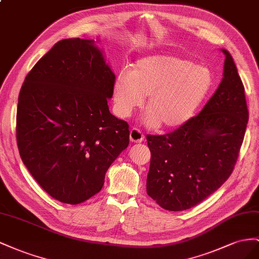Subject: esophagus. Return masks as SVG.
<instances>
[{"label":"esophagus","instance_id":"esophagus-1","mask_svg":"<svg viewBox=\"0 0 259 259\" xmlns=\"http://www.w3.org/2000/svg\"><path fill=\"white\" fill-rule=\"evenodd\" d=\"M144 140V136L142 135V132L140 131L137 128H134L130 130V141L134 143H141L143 142Z\"/></svg>","mask_w":259,"mask_h":259}]
</instances>
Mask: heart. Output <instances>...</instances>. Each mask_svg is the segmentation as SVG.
Listing matches in <instances>:
<instances>
[{"mask_svg": "<svg viewBox=\"0 0 259 259\" xmlns=\"http://www.w3.org/2000/svg\"><path fill=\"white\" fill-rule=\"evenodd\" d=\"M212 84V72L206 66L170 54L149 55L116 77L114 108L118 116L128 118L149 97L144 123L174 130L191 119Z\"/></svg>", "mask_w": 259, "mask_h": 259, "instance_id": "heart-1", "label": "heart"}]
</instances>
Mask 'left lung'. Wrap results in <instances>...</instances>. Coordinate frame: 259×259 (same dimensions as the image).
<instances>
[{
    "mask_svg": "<svg viewBox=\"0 0 259 259\" xmlns=\"http://www.w3.org/2000/svg\"><path fill=\"white\" fill-rule=\"evenodd\" d=\"M224 78L197 116L164 136H147L151 165L146 192L160 207L189 209L217 191L232 174L248 121L244 87L231 54Z\"/></svg>",
    "mask_w": 259,
    "mask_h": 259,
    "instance_id": "1",
    "label": "left lung"
}]
</instances>
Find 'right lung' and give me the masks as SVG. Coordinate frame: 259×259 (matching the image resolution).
<instances>
[{"label":"right lung","instance_id":"1","mask_svg":"<svg viewBox=\"0 0 259 259\" xmlns=\"http://www.w3.org/2000/svg\"><path fill=\"white\" fill-rule=\"evenodd\" d=\"M97 42L55 43L18 97L24 165L47 193L71 205L99 193L108 168L129 145L128 123L109 112L115 73Z\"/></svg>","mask_w":259,"mask_h":259}]
</instances>
